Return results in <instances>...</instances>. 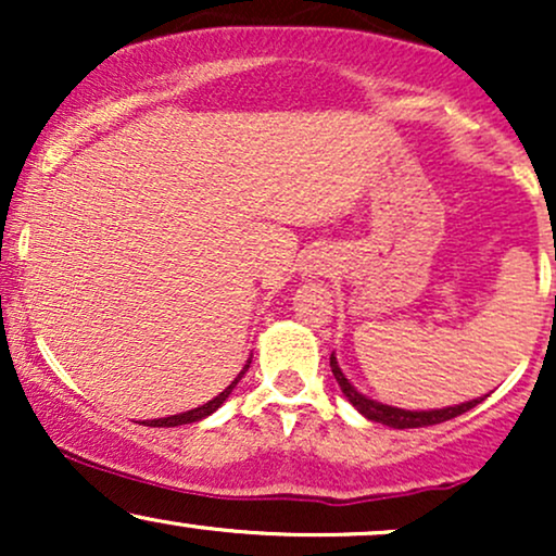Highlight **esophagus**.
<instances>
[{"label": "esophagus", "instance_id": "obj_1", "mask_svg": "<svg viewBox=\"0 0 556 556\" xmlns=\"http://www.w3.org/2000/svg\"><path fill=\"white\" fill-rule=\"evenodd\" d=\"M329 271H331V258H329V253H324V251L308 253V256L303 258V264H300V277L303 279L324 277V274H329Z\"/></svg>", "mask_w": 556, "mask_h": 556}]
</instances>
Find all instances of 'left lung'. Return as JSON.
Returning a JSON list of instances; mask_svg holds the SVG:
<instances>
[{
  "mask_svg": "<svg viewBox=\"0 0 556 556\" xmlns=\"http://www.w3.org/2000/svg\"><path fill=\"white\" fill-rule=\"evenodd\" d=\"M331 374H334L337 384H340L342 394L350 400V405L361 413L363 418L374 420V424H384L389 429H420V426H433V424H444V420L463 416L468 413L470 407H476L483 397H476L470 402H460V405H450V407H437V410H405V407H394V405H384V402L366 397V394L358 392L353 387V381L342 374L340 363H337L334 353L329 358Z\"/></svg>",
  "mask_w": 556,
  "mask_h": 556,
  "instance_id": "obj_1",
  "label": "left lung"
}]
</instances>
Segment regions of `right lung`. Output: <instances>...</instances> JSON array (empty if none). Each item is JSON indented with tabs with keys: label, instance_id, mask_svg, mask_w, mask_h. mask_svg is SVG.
Instances as JSON below:
<instances>
[{
	"label": "right lung",
	"instance_id": "1",
	"mask_svg": "<svg viewBox=\"0 0 556 556\" xmlns=\"http://www.w3.org/2000/svg\"><path fill=\"white\" fill-rule=\"evenodd\" d=\"M248 368H251V358H248V363L245 366H242V371L235 376V381L232 384H229L225 392H219L216 394L214 400H208L206 405H198V407H193V410H185V413H177V416H169V418H154V420H149V426H159V429H162V426H167V429H172V426H182V424H195V420H201V418H206V416H212L214 410H219L222 407V402H225L229 394H232V389L238 387V381L242 379V374L248 371Z\"/></svg>",
	"mask_w": 556,
	"mask_h": 556
}]
</instances>
